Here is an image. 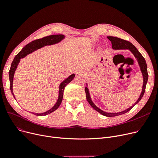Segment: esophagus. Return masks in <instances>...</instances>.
Listing matches in <instances>:
<instances>
[{
    "instance_id": "esophagus-1",
    "label": "esophagus",
    "mask_w": 158,
    "mask_h": 158,
    "mask_svg": "<svg viewBox=\"0 0 158 158\" xmlns=\"http://www.w3.org/2000/svg\"><path fill=\"white\" fill-rule=\"evenodd\" d=\"M76 73L77 74H81V73H82V71L81 70H78L76 71Z\"/></svg>"
}]
</instances>
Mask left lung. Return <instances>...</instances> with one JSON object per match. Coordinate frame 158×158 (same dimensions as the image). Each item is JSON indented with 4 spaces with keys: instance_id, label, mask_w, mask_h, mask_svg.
<instances>
[{
    "instance_id": "1",
    "label": "left lung",
    "mask_w": 158,
    "mask_h": 158,
    "mask_svg": "<svg viewBox=\"0 0 158 158\" xmlns=\"http://www.w3.org/2000/svg\"><path fill=\"white\" fill-rule=\"evenodd\" d=\"M107 38L111 41L113 49H114V50L128 49L134 54V56H135V57L137 59V60H138V63H139V65L140 66V69H141V71L142 74H143V85L142 92H141V94L139 96V99H138V101H137L135 102V103L132 106H130L129 108L125 110H124V111H122V112H117V113L105 112L104 111L101 110L99 109L98 107L94 105V103L92 102V101L90 98V94H89V91H88V89L87 86L85 87V93H86V99H87L88 102H89V104L91 105V106L93 108H94L96 111H98V112H99L102 115L106 116V117H114V116H118V115H122V114H124L127 113V112L130 111V110H131L136 104L138 103L139 101L143 98L144 93H145V88H146V85L147 83L148 75V72H147V65L145 58L143 57V56L139 53V52L138 50V49H137L131 43H130L129 41L123 40L122 39H120V38H118V37H115L109 36V37H107Z\"/></svg>"
}]
</instances>
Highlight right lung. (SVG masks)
Masks as SVG:
<instances>
[{
	"label": "right lung",
	"instance_id": "right-lung-1",
	"mask_svg": "<svg viewBox=\"0 0 158 158\" xmlns=\"http://www.w3.org/2000/svg\"><path fill=\"white\" fill-rule=\"evenodd\" d=\"M64 38V36L63 35H61V34H59V35H49L45 37H43L42 39H39L31 41V43L29 44H26L23 48L19 52L17 55H16V56L15 57L14 59H13V62L11 63V68L9 71V78H10V90L13 95V97L15 99V95L13 94V76H14V73L16 70V68L20 62V59L21 58H23L26 57L27 55L30 54L32 53L33 52L35 51L40 48H42L44 46L47 45H52L59 43L60 41L62 40ZM75 77V74H72L70 75L67 79H66L64 81H63L59 85V97L57 101L51 109H50L49 110H48L44 113H33L32 114H35L38 116H43L49 114L53 111L56 110L59 107L61 102H62L63 98V92L65 86L68 84L70 83V82L73 80V79Z\"/></svg>",
	"mask_w": 158,
	"mask_h": 158
}]
</instances>
